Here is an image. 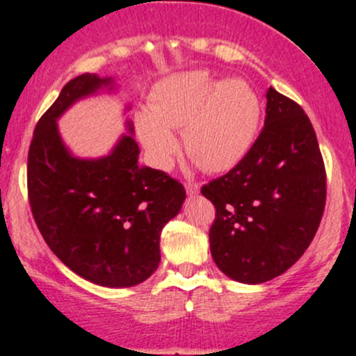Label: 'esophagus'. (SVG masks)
I'll list each match as a JSON object with an SVG mask.
<instances>
[{"mask_svg": "<svg viewBox=\"0 0 356 356\" xmlns=\"http://www.w3.org/2000/svg\"><path fill=\"white\" fill-rule=\"evenodd\" d=\"M186 193H188V195H198L200 186L196 184V182H186Z\"/></svg>", "mask_w": 356, "mask_h": 356, "instance_id": "1", "label": "esophagus"}]
</instances>
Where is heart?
<instances>
[{"instance_id":"heart-1","label":"heart","mask_w":356,"mask_h":356,"mask_svg":"<svg viewBox=\"0 0 356 356\" xmlns=\"http://www.w3.org/2000/svg\"><path fill=\"white\" fill-rule=\"evenodd\" d=\"M260 113L258 96L245 81L218 82L195 70L165 79L136 124L155 167L174 163L179 141L172 131L182 129L186 153L204 170L224 172L250 152Z\"/></svg>"}]
</instances>
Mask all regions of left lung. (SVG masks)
<instances>
[{"label":"left lung","instance_id":"8db88e82","mask_svg":"<svg viewBox=\"0 0 356 356\" xmlns=\"http://www.w3.org/2000/svg\"><path fill=\"white\" fill-rule=\"evenodd\" d=\"M201 195L215 207L208 238L225 275L260 284L284 274L310 246L327 195L324 158L303 108L268 88L257 141Z\"/></svg>","mask_w":356,"mask_h":356}]
</instances>
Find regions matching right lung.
I'll list each match as a JSON object with an SVG mask.
<instances>
[{
  "mask_svg": "<svg viewBox=\"0 0 356 356\" xmlns=\"http://www.w3.org/2000/svg\"><path fill=\"white\" fill-rule=\"evenodd\" d=\"M110 82L82 74L63 86L34 129L27 191L39 232L70 270L95 284L129 288L156 270L161 229L179 213L186 189L165 172L139 165L132 136L98 160L68 153L56 120Z\"/></svg>",
  "mask_w": 356,
  "mask_h": 356,
  "instance_id": "add662e5",
  "label": "right lung"
}]
</instances>
